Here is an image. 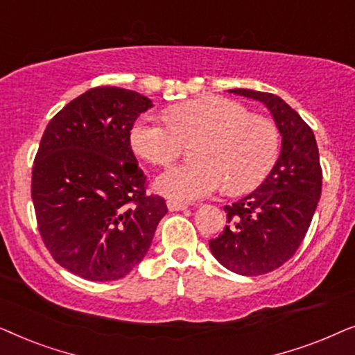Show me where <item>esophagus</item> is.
Wrapping results in <instances>:
<instances>
[{
  "mask_svg": "<svg viewBox=\"0 0 355 355\" xmlns=\"http://www.w3.org/2000/svg\"><path fill=\"white\" fill-rule=\"evenodd\" d=\"M166 205H168L169 211H181V210H186V208H187L186 203L178 202V200H168Z\"/></svg>",
  "mask_w": 355,
  "mask_h": 355,
  "instance_id": "esophagus-1",
  "label": "esophagus"
}]
</instances>
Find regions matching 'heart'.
I'll return each mask as SVG.
<instances>
[{
    "instance_id": "1",
    "label": "heart",
    "mask_w": 355,
    "mask_h": 355,
    "mask_svg": "<svg viewBox=\"0 0 355 355\" xmlns=\"http://www.w3.org/2000/svg\"><path fill=\"white\" fill-rule=\"evenodd\" d=\"M197 139H202L198 163L174 166L155 181L163 196L192 202L225 186L231 193L249 192L268 176L279 155V130L273 121L216 95L173 106L168 121L147 116L130 132L135 152L159 166L174 162L184 142Z\"/></svg>"
}]
</instances>
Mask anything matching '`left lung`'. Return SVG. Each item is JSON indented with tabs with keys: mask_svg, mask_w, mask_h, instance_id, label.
Segmentation results:
<instances>
[{
	"mask_svg": "<svg viewBox=\"0 0 355 355\" xmlns=\"http://www.w3.org/2000/svg\"><path fill=\"white\" fill-rule=\"evenodd\" d=\"M230 92L263 103L281 134L279 157L268 176L225 207V231L208 242L225 268L257 276L278 268L302 244L322 196V168L313 130L283 98L249 89Z\"/></svg>",
	"mask_w": 355,
	"mask_h": 355,
	"instance_id": "left-lung-1",
	"label": "left lung"
}]
</instances>
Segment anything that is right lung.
I'll use <instances>...</instances> for the list:
<instances>
[{
	"mask_svg": "<svg viewBox=\"0 0 355 355\" xmlns=\"http://www.w3.org/2000/svg\"><path fill=\"white\" fill-rule=\"evenodd\" d=\"M152 100L95 87L46 125L32 169L40 234L56 263L90 281L124 278L150 249L166 202L145 196L130 129Z\"/></svg>",
	"mask_w": 355,
	"mask_h": 355,
	"instance_id": "add662e5",
	"label": "right lung"
}]
</instances>
